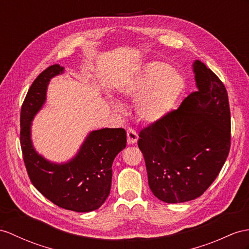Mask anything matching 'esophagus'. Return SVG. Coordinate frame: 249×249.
I'll list each match as a JSON object with an SVG mask.
<instances>
[{
	"mask_svg": "<svg viewBox=\"0 0 249 249\" xmlns=\"http://www.w3.org/2000/svg\"><path fill=\"white\" fill-rule=\"evenodd\" d=\"M126 136H128L129 144L135 143L138 139V134L136 133V131H134L133 129H128V131H126Z\"/></svg>",
	"mask_w": 249,
	"mask_h": 249,
	"instance_id": "34e87169",
	"label": "esophagus"
}]
</instances>
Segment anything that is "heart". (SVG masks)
I'll use <instances>...</instances> for the list:
<instances>
[{
	"label": "heart",
	"instance_id": "obj_1",
	"mask_svg": "<svg viewBox=\"0 0 249 249\" xmlns=\"http://www.w3.org/2000/svg\"><path fill=\"white\" fill-rule=\"evenodd\" d=\"M185 87L178 72L163 62H151L119 83L118 92L128 98L137 99L135 113L143 123L154 124L172 111ZM112 106L119 110L118 102Z\"/></svg>",
	"mask_w": 249,
	"mask_h": 249
}]
</instances>
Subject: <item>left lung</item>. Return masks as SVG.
I'll return each mask as SVG.
<instances>
[{
  "label": "left lung",
  "mask_w": 249,
  "mask_h": 249,
  "mask_svg": "<svg viewBox=\"0 0 249 249\" xmlns=\"http://www.w3.org/2000/svg\"><path fill=\"white\" fill-rule=\"evenodd\" d=\"M192 69L196 92L139 133L150 189L169 204L201 196L219 175L230 149L227 90L199 60Z\"/></svg>",
  "instance_id": "8db88e82"
}]
</instances>
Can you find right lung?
I'll list each match as a JSON object with an SVG mask.
<instances>
[{
	"label": "right lung",
	"instance_id": "right-lung-1",
	"mask_svg": "<svg viewBox=\"0 0 249 249\" xmlns=\"http://www.w3.org/2000/svg\"><path fill=\"white\" fill-rule=\"evenodd\" d=\"M54 64L36 78L21 108L20 142L23 160L33 185L59 207L77 212L98 209L110 195L112 165L125 148L124 129H100L89 132L72 159L57 163L36 151L32 141V121L46 101L51 79L63 74Z\"/></svg>",
	"mask_w": 249,
	"mask_h": 249
}]
</instances>
